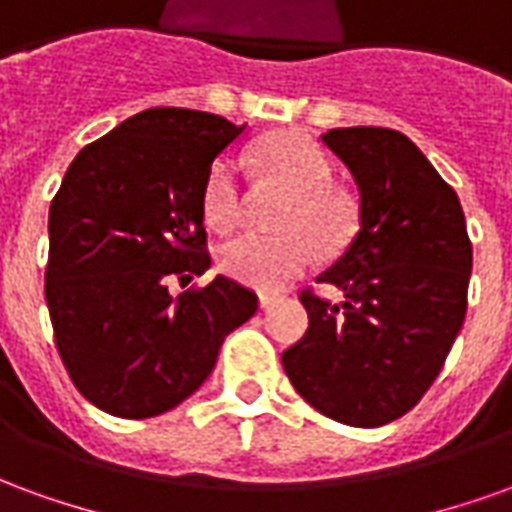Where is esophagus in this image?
I'll return each instance as SVG.
<instances>
[{
  "label": "esophagus",
  "mask_w": 512,
  "mask_h": 512,
  "mask_svg": "<svg viewBox=\"0 0 512 512\" xmlns=\"http://www.w3.org/2000/svg\"><path fill=\"white\" fill-rule=\"evenodd\" d=\"M277 299H279L277 293H260V307H263V310H268V307H271V304H274Z\"/></svg>",
  "instance_id": "esophagus-1"
}]
</instances>
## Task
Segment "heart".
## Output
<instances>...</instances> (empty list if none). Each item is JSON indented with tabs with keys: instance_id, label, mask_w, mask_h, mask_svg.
Returning a JSON list of instances; mask_svg holds the SVG:
<instances>
[{
	"instance_id": "b5f03b06",
	"label": "heart",
	"mask_w": 512,
	"mask_h": 512,
	"mask_svg": "<svg viewBox=\"0 0 512 512\" xmlns=\"http://www.w3.org/2000/svg\"><path fill=\"white\" fill-rule=\"evenodd\" d=\"M260 161L274 183L290 191L279 211L277 235H238L219 249L227 277L249 288L274 290L299 277L321 255H337L356 233V205L345 191L329 186L332 161L307 134L285 131L266 136ZM202 216L213 230L227 233L244 219V180L235 156H219L202 183Z\"/></svg>"
}]
</instances>
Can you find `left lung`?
<instances>
[{"label":"left lung","instance_id":"left-lung-1","mask_svg":"<svg viewBox=\"0 0 512 512\" xmlns=\"http://www.w3.org/2000/svg\"><path fill=\"white\" fill-rule=\"evenodd\" d=\"M323 145L354 175L359 230L318 277L345 299L301 290L310 326L282 367L323 417L378 428L417 406L441 373L466 318L472 241L458 194L408 136L332 128Z\"/></svg>","mask_w":512,"mask_h":512}]
</instances>
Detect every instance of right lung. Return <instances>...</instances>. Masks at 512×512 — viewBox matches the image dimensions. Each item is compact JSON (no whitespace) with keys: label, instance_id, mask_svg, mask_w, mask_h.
<instances>
[{"label":"right lung","instance_id":"right-lung-1","mask_svg":"<svg viewBox=\"0 0 512 512\" xmlns=\"http://www.w3.org/2000/svg\"><path fill=\"white\" fill-rule=\"evenodd\" d=\"M244 131L194 109L156 106L79 150L49 208L54 345L73 386L123 419L158 417L211 376L224 337L257 312L255 290L211 268L202 183Z\"/></svg>","mask_w":512,"mask_h":512}]
</instances>
